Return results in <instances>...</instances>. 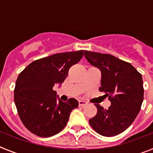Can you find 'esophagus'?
I'll list each match as a JSON object with an SVG mask.
<instances>
[{
	"label": "esophagus",
	"instance_id": "obj_1",
	"mask_svg": "<svg viewBox=\"0 0 153 153\" xmlns=\"http://www.w3.org/2000/svg\"><path fill=\"white\" fill-rule=\"evenodd\" d=\"M86 104H87V102H86V101L79 100V106H85V105H86Z\"/></svg>",
	"mask_w": 153,
	"mask_h": 153
}]
</instances>
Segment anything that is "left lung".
I'll list each match as a JSON object with an SVG mask.
<instances>
[{"mask_svg": "<svg viewBox=\"0 0 153 153\" xmlns=\"http://www.w3.org/2000/svg\"><path fill=\"white\" fill-rule=\"evenodd\" d=\"M84 56L101 71L100 91L111 102L108 109L95 104L97 113L89 123L99 134L117 136L125 131L140 113L144 95L141 74L129 63L113 55L85 51Z\"/></svg>", "mask_w": 153, "mask_h": 153, "instance_id": "1", "label": "left lung"}]
</instances>
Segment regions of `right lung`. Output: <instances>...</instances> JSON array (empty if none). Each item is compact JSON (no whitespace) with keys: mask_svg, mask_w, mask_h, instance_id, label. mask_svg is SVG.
Instances as JSON below:
<instances>
[{"mask_svg":"<svg viewBox=\"0 0 153 153\" xmlns=\"http://www.w3.org/2000/svg\"><path fill=\"white\" fill-rule=\"evenodd\" d=\"M83 56V51L56 53L30 63L19 74L14 88V102L24 126L40 137H50L67 125L79 102L74 98L63 102L53 90L68 75L73 65Z\"/></svg>","mask_w":153,"mask_h":153,"instance_id":"obj_1","label":"right lung"}]
</instances>
